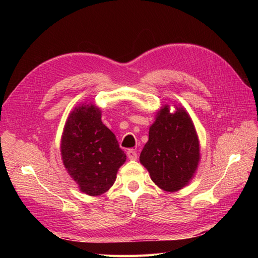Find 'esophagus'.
Wrapping results in <instances>:
<instances>
[{
	"instance_id": "esophagus-1",
	"label": "esophagus",
	"mask_w": 258,
	"mask_h": 258,
	"mask_svg": "<svg viewBox=\"0 0 258 258\" xmlns=\"http://www.w3.org/2000/svg\"><path fill=\"white\" fill-rule=\"evenodd\" d=\"M126 154H127L128 160H131V161L138 160V153H136V151L133 149H130L127 152H126Z\"/></svg>"
}]
</instances>
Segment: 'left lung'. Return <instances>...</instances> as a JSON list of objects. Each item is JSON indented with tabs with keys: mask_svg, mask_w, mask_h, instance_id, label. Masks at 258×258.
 Returning a JSON list of instances; mask_svg holds the SVG:
<instances>
[{
	"mask_svg": "<svg viewBox=\"0 0 258 258\" xmlns=\"http://www.w3.org/2000/svg\"><path fill=\"white\" fill-rule=\"evenodd\" d=\"M167 104L155 115L149 141L141 152L140 162L158 187L177 191L188 185L201 160L200 141L189 114L182 105Z\"/></svg>",
	"mask_w": 258,
	"mask_h": 258,
	"instance_id": "1",
	"label": "left lung"
}]
</instances>
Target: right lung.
I'll return each instance as SVG.
<instances>
[{
    "label": "right lung",
    "mask_w": 258,
    "mask_h": 258,
    "mask_svg": "<svg viewBox=\"0 0 258 258\" xmlns=\"http://www.w3.org/2000/svg\"><path fill=\"white\" fill-rule=\"evenodd\" d=\"M101 108L83 103L71 111L61 138V156L79 189L90 196L112 187L126 161L116 136L102 122Z\"/></svg>",
    "instance_id": "obj_1"
}]
</instances>
